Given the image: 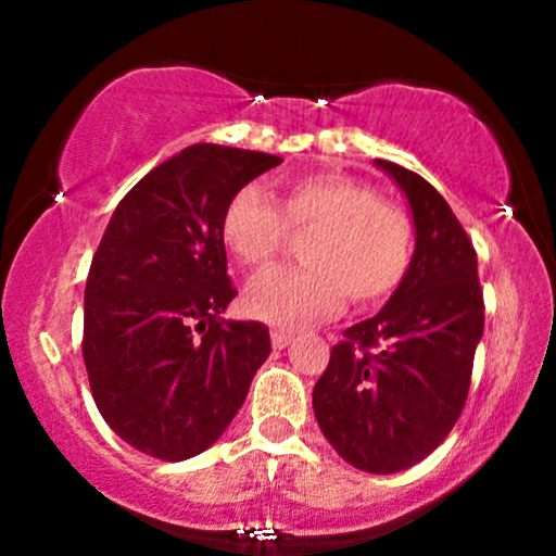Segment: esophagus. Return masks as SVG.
Instances as JSON below:
<instances>
[{
  "mask_svg": "<svg viewBox=\"0 0 556 556\" xmlns=\"http://www.w3.org/2000/svg\"><path fill=\"white\" fill-rule=\"evenodd\" d=\"M290 342H292L290 331H282V329H274V331H271V344H274V348H277V350L287 348V344H290Z\"/></svg>",
  "mask_w": 556,
  "mask_h": 556,
  "instance_id": "esophagus-1",
  "label": "esophagus"
}]
</instances>
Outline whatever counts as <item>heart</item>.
<instances>
[{
	"mask_svg": "<svg viewBox=\"0 0 556 556\" xmlns=\"http://www.w3.org/2000/svg\"><path fill=\"white\" fill-rule=\"evenodd\" d=\"M287 229L308 232L300 242L305 266L264 274L248 287V311L264 321H316L337 314L348 295L355 305H376L397 290L410 266L407 216L353 177H298L285 185L277 206L258 185H242L222 214L227 251L253 271L285 251Z\"/></svg>",
	"mask_w": 556,
	"mask_h": 556,
	"instance_id": "obj_1",
	"label": "heart"
}]
</instances>
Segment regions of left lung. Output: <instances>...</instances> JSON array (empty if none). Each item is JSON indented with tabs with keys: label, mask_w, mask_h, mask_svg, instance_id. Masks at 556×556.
<instances>
[{
	"label": "left lung",
	"mask_w": 556,
	"mask_h": 556,
	"mask_svg": "<svg viewBox=\"0 0 556 556\" xmlns=\"http://www.w3.org/2000/svg\"><path fill=\"white\" fill-rule=\"evenodd\" d=\"M410 203L416 251L394 295L344 331L314 387L337 455L366 473L429 457L460 418L483 337L476 248L450 203L416 172L376 159Z\"/></svg>",
	"instance_id": "8db88e82"
}]
</instances>
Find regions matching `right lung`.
<instances>
[{"mask_svg": "<svg viewBox=\"0 0 556 556\" xmlns=\"http://www.w3.org/2000/svg\"><path fill=\"white\" fill-rule=\"evenodd\" d=\"M282 159L195 143L159 164L114 208L86 282L83 361L110 429L159 460L201 455L238 416L269 329L222 318V214Z\"/></svg>", "mask_w": 556, "mask_h": 556, "instance_id": "obj_1", "label": "right lung"}]
</instances>
